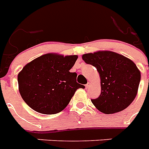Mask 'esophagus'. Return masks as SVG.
Listing matches in <instances>:
<instances>
[{
	"mask_svg": "<svg viewBox=\"0 0 149 149\" xmlns=\"http://www.w3.org/2000/svg\"><path fill=\"white\" fill-rule=\"evenodd\" d=\"M89 86H90V83H88L86 85V89H88Z\"/></svg>",
	"mask_w": 149,
	"mask_h": 149,
	"instance_id": "obj_1",
	"label": "esophagus"
}]
</instances>
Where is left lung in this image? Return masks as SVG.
Listing matches in <instances>:
<instances>
[{
    "label": "left lung",
    "instance_id": "8db88e82",
    "mask_svg": "<svg viewBox=\"0 0 149 149\" xmlns=\"http://www.w3.org/2000/svg\"><path fill=\"white\" fill-rule=\"evenodd\" d=\"M83 60L97 70L100 77L101 94L91 100L95 108L105 114L126 109L137 95L141 72L129 58L109 50L83 54Z\"/></svg>",
    "mask_w": 149,
    "mask_h": 149
}]
</instances>
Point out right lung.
Returning a JSON list of instances; mask_svg holds the SVG:
<instances>
[{
    "label": "right lung",
    "mask_w": 149,
    "mask_h": 149,
    "mask_svg": "<svg viewBox=\"0 0 149 149\" xmlns=\"http://www.w3.org/2000/svg\"><path fill=\"white\" fill-rule=\"evenodd\" d=\"M78 56L49 53L36 58L18 73L19 92L34 111L52 115L66 108L79 88L77 74L70 70Z\"/></svg>",
    "instance_id": "1"
}]
</instances>
